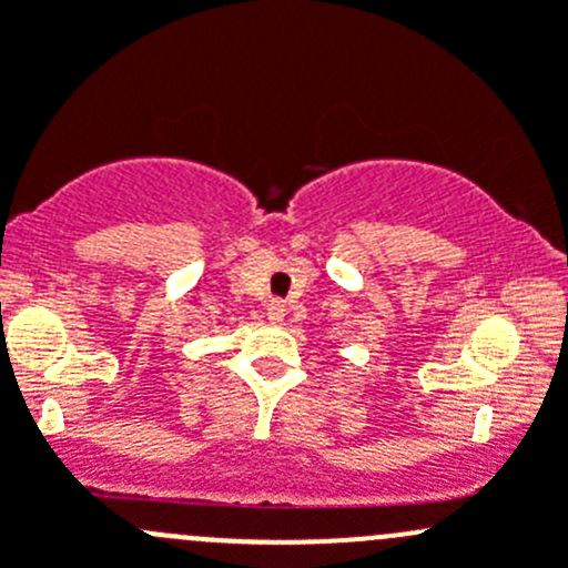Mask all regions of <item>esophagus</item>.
<instances>
[{"mask_svg":"<svg viewBox=\"0 0 568 568\" xmlns=\"http://www.w3.org/2000/svg\"><path fill=\"white\" fill-rule=\"evenodd\" d=\"M266 316H268V321H272V324H283V321H285V305H283V302H272V305L266 307Z\"/></svg>","mask_w":568,"mask_h":568,"instance_id":"1","label":"esophagus"}]
</instances>
